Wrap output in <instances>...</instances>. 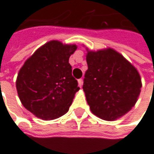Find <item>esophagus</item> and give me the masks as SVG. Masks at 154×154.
Listing matches in <instances>:
<instances>
[{"label":"esophagus","instance_id":"1","mask_svg":"<svg viewBox=\"0 0 154 154\" xmlns=\"http://www.w3.org/2000/svg\"><path fill=\"white\" fill-rule=\"evenodd\" d=\"M78 83H79V86L81 87L82 85H83V81H82V79H80V80H78Z\"/></svg>","mask_w":154,"mask_h":154}]
</instances>
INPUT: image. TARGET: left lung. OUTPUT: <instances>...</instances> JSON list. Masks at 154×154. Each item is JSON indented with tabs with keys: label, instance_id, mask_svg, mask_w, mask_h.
I'll return each mask as SVG.
<instances>
[{
	"label": "left lung",
	"instance_id": "8db88e82",
	"mask_svg": "<svg viewBox=\"0 0 154 154\" xmlns=\"http://www.w3.org/2000/svg\"><path fill=\"white\" fill-rule=\"evenodd\" d=\"M83 90L92 114L105 121L125 115L135 104L141 80L137 69L113 49L87 51Z\"/></svg>",
	"mask_w": 154,
	"mask_h": 154
}]
</instances>
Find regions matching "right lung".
<instances>
[{"instance_id": "right-lung-1", "label": "right lung", "mask_w": 154, "mask_h": 154, "mask_svg": "<svg viewBox=\"0 0 154 154\" xmlns=\"http://www.w3.org/2000/svg\"><path fill=\"white\" fill-rule=\"evenodd\" d=\"M75 45L52 40L29 57L19 71L16 88L24 107L43 120H54L68 111L80 90L68 59Z\"/></svg>"}]
</instances>
